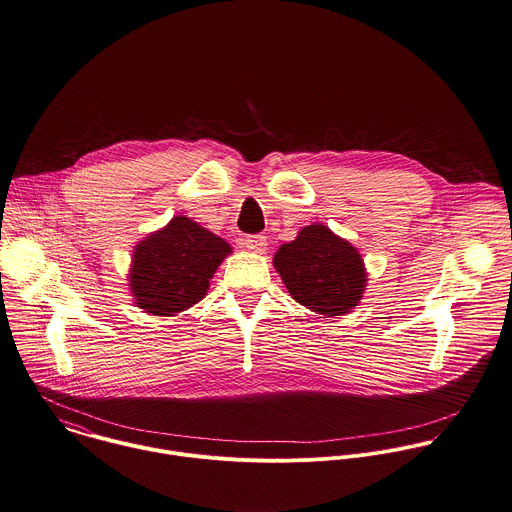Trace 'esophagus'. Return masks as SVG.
<instances>
[{"mask_svg":"<svg viewBox=\"0 0 512 512\" xmlns=\"http://www.w3.org/2000/svg\"><path fill=\"white\" fill-rule=\"evenodd\" d=\"M241 245L247 247L253 253H265L267 249V237L265 235H245L241 239Z\"/></svg>","mask_w":512,"mask_h":512,"instance_id":"1","label":"esophagus"}]
</instances>
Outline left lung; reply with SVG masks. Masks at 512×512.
Here are the masks:
<instances>
[{"instance_id": "obj_1", "label": "left lung", "mask_w": 512, "mask_h": 512, "mask_svg": "<svg viewBox=\"0 0 512 512\" xmlns=\"http://www.w3.org/2000/svg\"><path fill=\"white\" fill-rule=\"evenodd\" d=\"M273 265L291 297L318 314L342 316L362 301L366 269L358 249L326 225L303 227L275 253Z\"/></svg>"}]
</instances>
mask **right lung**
Returning <instances> with one entry per match:
<instances>
[{
  "mask_svg": "<svg viewBox=\"0 0 512 512\" xmlns=\"http://www.w3.org/2000/svg\"><path fill=\"white\" fill-rule=\"evenodd\" d=\"M231 253L227 241L186 215L134 247L128 287L136 307L156 316H172L200 303L209 279Z\"/></svg>",
  "mask_w": 512,
  "mask_h": 512,
  "instance_id": "obj_1",
  "label": "right lung"
}]
</instances>
